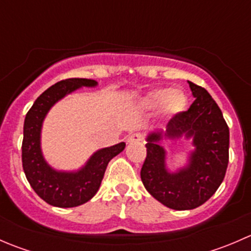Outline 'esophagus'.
I'll return each mask as SVG.
<instances>
[{"label": "esophagus", "instance_id": "34e87169", "mask_svg": "<svg viewBox=\"0 0 251 251\" xmlns=\"http://www.w3.org/2000/svg\"><path fill=\"white\" fill-rule=\"evenodd\" d=\"M143 141H144V136L140 132L131 133V135H128L127 137V142H130V143H132V142H143Z\"/></svg>", "mask_w": 251, "mask_h": 251}]
</instances>
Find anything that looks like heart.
<instances>
[{"label":"heart","instance_id":"heart-1","mask_svg":"<svg viewBox=\"0 0 251 251\" xmlns=\"http://www.w3.org/2000/svg\"><path fill=\"white\" fill-rule=\"evenodd\" d=\"M140 103L143 109L153 110L160 107L164 114L176 115L186 110L188 105V98L186 93L181 90L158 88L144 96Z\"/></svg>","mask_w":251,"mask_h":251}]
</instances>
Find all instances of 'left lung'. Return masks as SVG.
<instances>
[{"mask_svg":"<svg viewBox=\"0 0 251 251\" xmlns=\"http://www.w3.org/2000/svg\"><path fill=\"white\" fill-rule=\"evenodd\" d=\"M196 97L188 110L176 114L166 125L165 136L193 137L196 151L188 168L176 174L165 169V151L159 146L160 133L147 138V156L141 179L147 191L165 206L191 210L201 206L217 191L228 165L229 128L222 111L201 86L188 81Z\"/></svg>","mask_w":251,"mask_h":251,"instance_id":"8db88e82","label":"left lung"}]
</instances>
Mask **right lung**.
Masks as SVG:
<instances>
[{
	"label": "right lung",
	"instance_id": "1",
	"mask_svg": "<svg viewBox=\"0 0 251 251\" xmlns=\"http://www.w3.org/2000/svg\"><path fill=\"white\" fill-rule=\"evenodd\" d=\"M90 78H65L47 88L26 113L22 161L26 179L37 196L58 207H74L90 201L100 186L108 163L124 151L125 143L103 148L77 173H58L47 165L40 149V132L47 111L57 100L81 86H96Z\"/></svg>",
	"mask_w": 251,
	"mask_h": 251
}]
</instances>
